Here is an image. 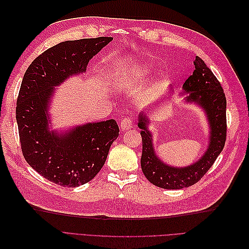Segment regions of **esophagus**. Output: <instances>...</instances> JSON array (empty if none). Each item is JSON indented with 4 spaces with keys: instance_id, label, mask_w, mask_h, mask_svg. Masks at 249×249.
<instances>
[{
    "instance_id": "obj_1",
    "label": "esophagus",
    "mask_w": 249,
    "mask_h": 249,
    "mask_svg": "<svg viewBox=\"0 0 249 249\" xmlns=\"http://www.w3.org/2000/svg\"><path fill=\"white\" fill-rule=\"evenodd\" d=\"M132 126H133V122H132L131 118L125 117L122 120V122H120V129H122L123 131L129 130V129H131Z\"/></svg>"
}]
</instances>
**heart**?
<instances>
[{"mask_svg": "<svg viewBox=\"0 0 249 249\" xmlns=\"http://www.w3.org/2000/svg\"><path fill=\"white\" fill-rule=\"evenodd\" d=\"M150 72V67L147 64L131 65L123 71L122 76L117 79V84L122 87H129L136 82L141 81Z\"/></svg>", "mask_w": 249, "mask_h": 249, "instance_id": "obj_1", "label": "heart"}]
</instances>
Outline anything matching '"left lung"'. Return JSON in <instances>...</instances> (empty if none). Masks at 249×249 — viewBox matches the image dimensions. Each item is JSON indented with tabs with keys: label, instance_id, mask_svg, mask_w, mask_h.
I'll return each mask as SVG.
<instances>
[{
	"label": "left lung",
	"instance_id": "obj_1",
	"mask_svg": "<svg viewBox=\"0 0 249 249\" xmlns=\"http://www.w3.org/2000/svg\"><path fill=\"white\" fill-rule=\"evenodd\" d=\"M194 71L183 85L187 102L195 103L206 112L210 125L208 149L198 161L186 167L169 166L155 153L153 135L147 129L145 114L139 115L141 129L142 156L141 169L150 183L164 189H182L197 183L212 167L222 152L227 139V99L219 81L198 56L195 57Z\"/></svg>",
	"mask_w": 249,
	"mask_h": 249
}]
</instances>
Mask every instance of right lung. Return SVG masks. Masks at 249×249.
Listing matches in <instances>:
<instances>
[{
	"label": "right lung",
	"mask_w": 249,
	"mask_h": 249,
	"mask_svg": "<svg viewBox=\"0 0 249 249\" xmlns=\"http://www.w3.org/2000/svg\"><path fill=\"white\" fill-rule=\"evenodd\" d=\"M112 37L67 40L44 51L26 71L17 102L21 152L28 164L51 182L79 187L91 180L106 162L118 137L114 119L51 131L49 108L55 87L86 71L89 60Z\"/></svg>",
	"instance_id": "add662e5"
}]
</instances>
